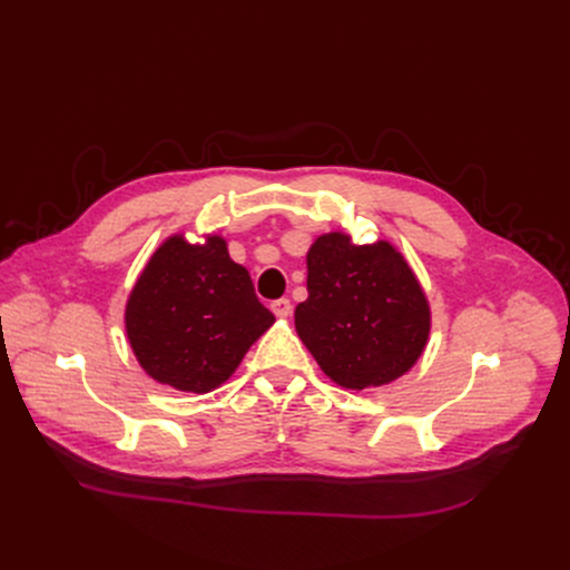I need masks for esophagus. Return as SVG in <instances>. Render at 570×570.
Returning <instances> with one entry per match:
<instances>
[{
  "mask_svg": "<svg viewBox=\"0 0 570 570\" xmlns=\"http://www.w3.org/2000/svg\"><path fill=\"white\" fill-rule=\"evenodd\" d=\"M269 309H273L279 318H288L291 316V301H288V297H279V301H275L273 305H269Z\"/></svg>",
  "mask_w": 570,
  "mask_h": 570,
  "instance_id": "1",
  "label": "esophagus"
}]
</instances>
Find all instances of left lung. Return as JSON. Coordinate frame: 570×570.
Segmentation results:
<instances>
[{
  "mask_svg": "<svg viewBox=\"0 0 570 570\" xmlns=\"http://www.w3.org/2000/svg\"><path fill=\"white\" fill-rule=\"evenodd\" d=\"M297 337L342 387L363 391L406 374L430 340V303L406 258L385 239L353 245L325 233L307 252Z\"/></svg>",
  "mask_w": 570,
  "mask_h": 570,
  "instance_id": "obj_1",
  "label": "left lung"
}]
</instances>
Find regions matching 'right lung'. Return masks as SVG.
Listing matches in <instances>:
<instances>
[{"label": "right lung", "mask_w": 570, "mask_h": 570, "mask_svg": "<svg viewBox=\"0 0 570 570\" xmlns=\"http://www.w3.org/2000/svg\"><path fill=\"white\" fill-rule=\"evenodd\" d=\"M273 323L247 267L228 256L219 235L200 245L170 235L142 267L125 309L140 367L175 391L198 395L228 381Z\"/></svg>", "instance_id": "1"}]
</instances>
